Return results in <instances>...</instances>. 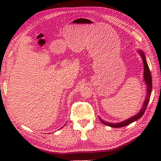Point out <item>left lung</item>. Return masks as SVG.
Here are the masks:
<instances>
[{"mask_svg":"<svg viewBox=\"0 0 161 161\" xmlns=\"http://www.w3.org/2000/svg\"><path fill=\"white\" fill-rule=\"evenodd\" d=\"M140 54H141V55L142 57V61H143V64H144V78H145V80L146 81V84H147V96L145 98V100L144 102V104H143V107L141 109V111L138 113V114H136V115L133 116L132 118H130L129 119H128L127 120H125L122 122L120 123H117V124H114V123H108L104 121L103 119H102L101 118H100V121L103 123L104 125H108L109 126H111V127H114V128H119V127H122V126H125L128 125L129 124H131L133 122H134L136 120H137L139 118H141L142 115L144 114V113L146 110L147 107L148 103H149V99H150V96H151V93H152V76H151V73H150V70H149V68L148 66V64L147 63V61L145 59V57L144 55V53L143 52H142L141 50L139 51Z\"/></svg>","mask_w":161,"mask_h":161,"instance_id":"1","label":"left lung"}]
</instances>
